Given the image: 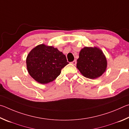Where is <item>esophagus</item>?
Instances as JSON below:
<instances>
[{
    "label": "esophagus",
    "instance_id": "esophagus-1",
    "mask_svg": "<svg viewBox=\"0 0 129 129\" xmlns=\"http://www.w3.org/2000/svg\"><path fill=\"white\" fill-rule=\"evenodd\" d=\"M71 63L73 64H74V65H76V60H74L73 62H71Z\"/></svg>",
    "mask_w": 129,
    "mask_h": 129
}]
</instances>
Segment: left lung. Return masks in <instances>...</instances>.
I'll return each mask as SVG.
<instances>
[{
  "mask_svg": "<svg viewBox=\"0 0 129 129\" xmlns=\"http://www.w3.org/2000/svg\"><path fill=\"white\" fill-rule=\"evenodd\" d=\"M76 67L84 77L94 79L106 71L107 60L99 47H84L79 53Z\"/></svg>",
  "mask_w": 129,
  "mask_h": 129,
  "instance_id": "obj_1",
  "label": "left lung"
}]
</instances>
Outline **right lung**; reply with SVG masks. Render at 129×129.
<instances>
[{"mask_svg":"<svg viewBox=\"0 0 129 129\" xmlns=\"http://www.w3.org/2000/svg\"><path fill=\"white\" fill-rule=\"evenodd\" d=\"M28 73L36 82L47 84L60 75L69 64L66 56L53 46L40 44L31 50L26 59Z\"/></svg>","mask_w":129,"mask_h":129,"instance_id":"right-lung-1","label":"right lung"}]
</instances>
